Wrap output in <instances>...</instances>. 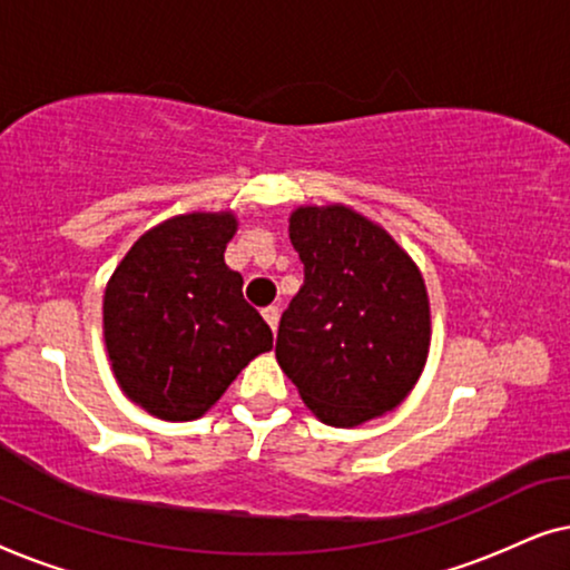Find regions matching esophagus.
<instances>
[{
    "label": "esophagus",
    "instance_id": "esophagus-1",
    "mask_svg": "<svg viewBox=\"0 0 570 570\" xmlns=\"http://www.w3.org/2000/svg\"><path fill=\"white\" fill-rule=\"evenodd\" d=\"M262 316H264V322L269 324V330H277V322H279V308L277 306L262 308Z\"/></svg>",
    "mask_w": 570,
    "mask_h": 570
}]
</instances>
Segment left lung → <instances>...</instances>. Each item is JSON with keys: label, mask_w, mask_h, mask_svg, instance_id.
Listing matches in <instances>:
<instances>
[{"label": "left lung", "mask_w": 570, "mask_h": 570, "mask_svg": "<svg viewBox=\"0 0 570 570\" xmlns=\"http://www.w3.org/2000/svg\"><path fill=\"white\" fill-rule=\"evenodd\" d=\"M306 283L279 318L277 363L326 425L400 407L431 347L423 272L392 233L347 205L291 213Z\"/></svg>", "instance_id": "obj_1"}]
</instances>
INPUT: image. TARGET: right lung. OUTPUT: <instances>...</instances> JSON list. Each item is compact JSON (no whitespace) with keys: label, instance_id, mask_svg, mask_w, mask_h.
Wrapping results in <instances>:
<instances>
[{"label":"right lung","instance_id":"obj_1","mask_svg":"<svg viewBox=\"0 0 570 570\" xmlns=\"http://www.w3.org/2000/svg\"><path fill=\"white\" fill-rule=\"evenodd\" d=\"M238 220L189 213L142 233L104 293V340L121 392L153 417L197 420L220 400L272 330L225 264Z\"/></svg>","mask_w":570,"mask_h":570}]
</instances>
